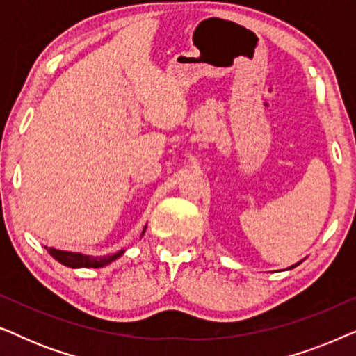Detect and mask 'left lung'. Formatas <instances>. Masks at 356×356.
Masks as SVG:
<instances>
[{
  "mask_svg": "<svg viewBox=\"0 0 356 356\" xmlns=\"http://www.w3.org/2000/svg\"><path fill=\"white\" fill-rule=\"evenodd\" d=\"M291 267H295V266H291Z\"/></svg>",
  "mask_w": 356,
  "mask_h": 356,
  "instance_id": "8db88e82",
  "label": "left lung"
}]
</instances>
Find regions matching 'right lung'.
<instances>
[{
  "instance_id": "1",
  "label": "right lung",
  "mask_w": 356,
  "mask_h": 356,
  "mask_svg": "<svg viewBox=\"0 0 356 356\" xmlns=\"http://www.w3.org/2000/svg\"><path fill=\"white\" fill-rule=\"evenodd\" d=\"M48 250V248H47ZM48 252L55 257L58 262L65 264L67 267H72V269H77V267H104L108 262L118 259V257L123 254V250L115 252V254L104 256V257H90V256H82L79 252H70V251H60L55 250V248H50Z\"/></svg>"
}]
</instances>
